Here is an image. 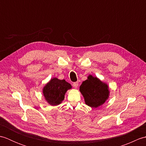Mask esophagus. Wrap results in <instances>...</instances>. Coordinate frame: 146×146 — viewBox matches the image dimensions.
<instances>
[{"mask_svg":"<svg viewBox=\"0 0 146 146\" xmlns=\"http://www.w3.org/2000/svg\"><path fill=\"white\" fill-rule=\"evenodd\" d=\"M73 86L75 88H78V82H74L73 83Z\"/></svg>","mask_w":146,"mask_h":146,"instance_id":"1","label":"esophagus"}]
</instances>
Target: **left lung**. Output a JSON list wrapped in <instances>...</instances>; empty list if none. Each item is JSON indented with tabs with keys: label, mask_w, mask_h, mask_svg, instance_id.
<instances>
[{
	"label": "left lung",
	"mask_w": 146,
	"mask_h": 146,
	"mask_svg": "<svg viewBox=\"0 0 146 146\" xmlns=\"http://www.w3.org/2000/svg\"><path fill=\"white\" fill-rule=\"evenodd\" d=\"M107 83L97 77L90 75L87 80L83 82L80 91L85 99V104L92 108L103 105L109 97V90Z\"/></svg>",
	"instance_id": "obj_1"
}]
</instances>
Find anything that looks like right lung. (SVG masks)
<instances>
[{"mask_svg": "<svg viewBox=\"0 0 146 146\" xmlns=\"http://www.w3.org/2000/svg\"><path fill=\"white\" fill-rule=\"evenodd\" d=\"M71 88V85L64 80L53 78L44 86L42 93L48 103L55 106L61 103L64 100L66 92Z\"/></svg>", "mask_w": 146, "mask_h": 146, "instance_id": "obj_1", "label": "right lung"}]
</instances>
